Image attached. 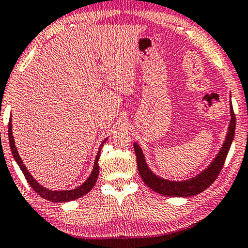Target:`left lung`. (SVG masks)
<instances>
[{
	"mask_svg": "<svg viewBox=\"0 0 248 248\" xmlns=\"http://www.w3.org/2000/svg\"><path fill=\"white\" fill-rule=\"evenodd\" d=\"M235 128L236 118L235 114H233L232 100H230V123L228 125V132L226 135L225 141L221 146L220 151L218 152L214 160L202 172L189 180L183 181H170L156 175L146 163L144 153H142L140 146L137 142H134V149L136 156H137V167L142 181L153 191L163 195H169V197L189 198L203 192L205 189H208L215 182V180L217 179L219 173H220L222 166H224L229 148L233 140V136H235Z\"/></svg>",
	"mask_w": 248,
	"mask_h": 248,
	"instance_id": "left-lung-1",
	"label": "left lung"
}]
</instances>
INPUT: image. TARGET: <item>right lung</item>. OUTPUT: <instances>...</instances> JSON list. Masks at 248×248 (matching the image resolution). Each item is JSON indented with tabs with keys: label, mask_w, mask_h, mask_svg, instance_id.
<instances>
[{
	"label": "right lung",
	"mask_w": 248,
	"mask_h": 248,
	"mask_svg": "<svg viewBox=\"0 0 248 248\" xmlns=\"http://www.w3.org/2000/svg\"><path fill=\"white\" fill-rule=\"evenodd\" d=\"M107 139L108 138H106L102 142H101L99 152H97L95 160H94V166H93L92 172H91L90 176L88 177V180H86L84 183H82L81 186L75 187V189H72V190H59V191L55 190V191H53V190L47 189V187H45L41 186V184L38 183V181L34 180L32 175L29 173V170H27L26 165H24L22 159H21V157H20L18 151H16V147L15 144V138H13V136H12V119H10V121H9L10 147H11L13 157H15L16 162L18 163L19 167L21 169V170H22V173L24 174V177L27 179L28 183L30 184V186L32 187V189L36 191V192L39 194L41 198L46 199V200H49L51 202H56V203H57V202H67V201L76 200V199L83 197V195L89 193L90 191L92 190V187L95 186L97 176H99V164H97V160H99L100 154H101V148H102V146L104 142H106Z\"/></svg>",
	"instance_id": "add662e5"
}]
</instances>
